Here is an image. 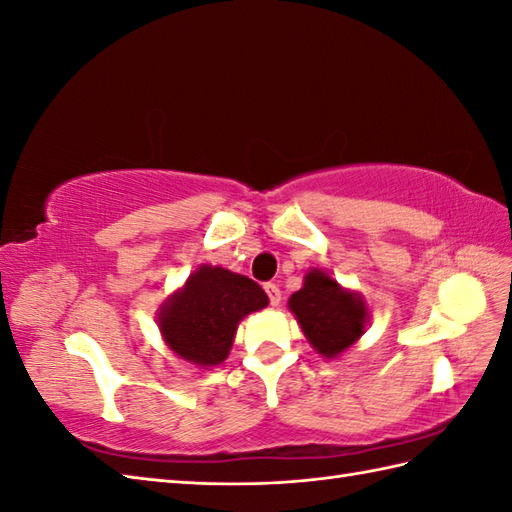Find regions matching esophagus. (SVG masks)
Instances as JSON below:
<instances>
[{
    "label": "esophagus",
    "instance_id": "esophagus-1",
    "mask_svg": "<svg viewBox=\"0 0 512 512\" xmlns=\"http://www.w3.org/2000/svg\"><path fill=\"white\" fill-rule=\"evenodd\" d=\"M264 290H266V295H268V299H270V306L277 308L279 301H281V290H279L275 284H266Z\"/></svg>",
    "mask_w": 512,
    "mask_h": 512
}]
</instances>
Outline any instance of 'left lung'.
<instances>
[{"label": "left lung", "mask_w": 512, "mask_h": 512, "mask_svg": "<svg viewBox=\"0 0 512 512\" xmlns=\"http://www.w3.org/2000/svg\"><path fill=\"white\" fill-rule=\"evenodd\" d=\"M288 310L323 358H339L369 325V308L361 292L341 286L321 268L308 270L301 290L290 295Z\"/></svg>", "instance_id": "left-lung-1"}]
</instances>
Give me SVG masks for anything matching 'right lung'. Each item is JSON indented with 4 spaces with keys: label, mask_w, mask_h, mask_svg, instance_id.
<instances>
[{
    "label": "right lung",
    "mask_w": 512,
    "mask_h": 512,
    "mask_svg": "<svg viewBox=\"0 0 512 512\" xmlns=\"http://www.w3.org/2000/svg\"><path fill=\"white\" fill-rule=\"evenodd\" d=\"M268 306L253 279L222 266L200 264L158 308L162 341L182 361L209 369L226 361L237 325Z\"/></svg>",
    "instance_id": "right-lung-1"
}]
</instances>
